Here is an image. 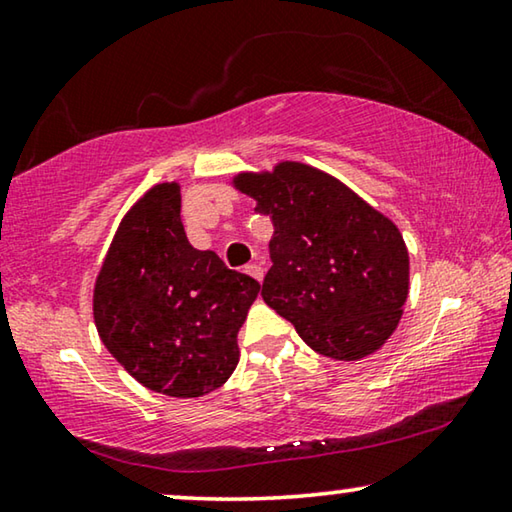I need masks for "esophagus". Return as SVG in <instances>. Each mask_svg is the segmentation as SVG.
<instances>
[{
    "label": "esophagus",
    "mask_w": 512,
    "mask_h": 512,
    "mask_svg": "<svg viewBox=\"0 0 512 512\" xmlns=\"http://www.w3.org/2000/svg\"><path fill=\"white\" fill-rule=\"evenodd\" d=\"M246 273H248V275H253V278H255V280H259V282H262V278H264V269H262V264H257V262H255V264H248V266H246Z\"/></svg>",
    "instance_id": "obj_1"
}]
</instances>
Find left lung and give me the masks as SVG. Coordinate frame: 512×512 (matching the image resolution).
<instances>
[{"instance_id":"8db88e82","label":"left lung","mask_w":512,"mask_h":512,"mask_svg":"<svg viewBox=\"0 0 512 512\" xmlns=\"http://www.w3.org/2000/svg\"><path fill=\"white\" fill-rule=\"evenodd\" d=\"M232 184L273 221L264 303L319 355L353 362L376 353L399 326L410 289L399 227L337 177L300 161L239 173Z\"/></svg>"}]
</instances>
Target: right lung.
Segmentation results:
<instances>
[{"label":"right lung","mask_w":512,"mask_h":512,"mask_svg":"<svg viewBox=\"0 0 512 512\" xmlns=\"http://www.w3.org/2000/svg\"><path fill=\"white\" fill-rule=\"evenodd\" d=\"M177 182L154 184L123 216L97 273L93 319L107 351L152 392L196 399L239 364L237 335L259 282L196 250Z\"/></svg>","instance_id":"add662e5"}]
</instances>
